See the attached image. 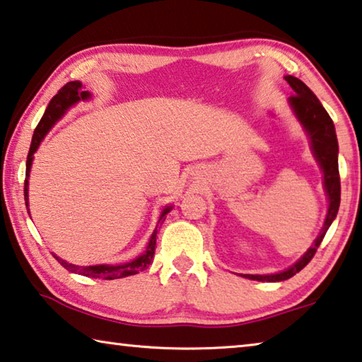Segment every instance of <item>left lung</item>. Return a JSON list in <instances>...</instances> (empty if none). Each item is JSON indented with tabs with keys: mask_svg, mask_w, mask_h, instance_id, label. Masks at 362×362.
Listing matches in <instances>:
<instances>
[{
	"mask_svg": "<svg viewBox=\"0 0 362 362\" xmlns=\"http://www.w3.org/2000/svg\"><path fill=\"white\" fill-rule=\"evenodd\" d=\"M285 80L295 91V95H291L288 98L290 106L295 111L296 117L301 122L303 127H305L309 140H311V150L314 153V158L319 163L320 169H322L324 188H325L327 197H329V209H327V217H325L322 230H320V233L317 235V238L314 240L311 248H309L306 253L293 264V266L279 274H271V275L245 274L243 275V277L257 280V282H282V280L293 277V275L300 272L303 267H306L308 262L314 257L319 245L322 243L325 233L329 230L330 223L334 222V219L337 217L338 208H340L338 141H337L334 120L330 119L329 112H327L324 106L320 105L317 96H315L300 78H296L293 76H286Z\"/></svg>",
	"mask_w": 362,
	"mask_h": 362,
	"instance_id": "8db88e82",
	"label": "left lung"
}]
</instances>
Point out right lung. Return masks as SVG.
<instances>
[{
	"mask_svg": "<svg viewBox=\"0 0 362 362\" xmlns=\"http://www.w3.org/2000/svg\"><path fill=\"white\" fill-rule=\"evenodd\" d=\"M91 98V95L88 91H83V85L78 82V80H74V82H67L64 87H62L57 93L51 98L49 105L45 111L42 120H40L35 132H33V139H32V145L30 150H28V156H27V164H25V183H24V197H25V206H28V177H30V169H32V160H33V153L38 150L40 143L45 139V135L48 134L49 129L59 120L62 116H64L66 111L69 107H72L76 103L83 101ZM170 206H165L164 211L160 212L159 222H163L165 219V214L170 211ZM156 233H158V227L154 228V232L151 235L150 242H148V246L145 250V253H141L139 257H135L134 261L130 262H124V264H98V266H76V264H71L61 257H57L53 255L57 262L61 264L62 267L67 269L69 272L74 274H80L85 275V277H91V279H103V280H114V279H122V277H129V275H135L139 272H143L145 269L150 266L154 256V250H156Z\"/></svg>",
	"mask_w": 362,
	"mask_h": 362,
	"instance_id": "add662e5",
	"label": "right lung"
}]
</instances>
